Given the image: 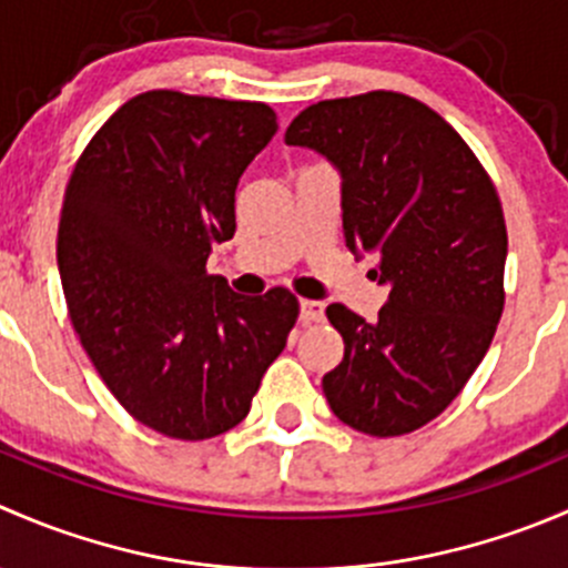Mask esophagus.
Masks as SVG:
<instances>
[{
    "instance_id": "esophagus-1",
    "label": "esophagus",
    "mask_w": 568,
    "mask_h": 568,
    "mask_svg": "<svg viewBox=\"0 0 568 568\" xmlns=\"http://www.w3.org/2000/svg\"><path fill=\"white\" fill-rule=\"evenodd\" d=\"M324 318V305L316 300H302L300 302V321L302 324H313V321Z\"/></svg>"
}]
</instances>
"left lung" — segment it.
<instances>
[{
    "label": "left lung",
    "instance_id": "1",
    "mask_svg": "<svg viewBox=\"0 0 568 568\" xmlns=\"http://www.w3.org/2000/svg\"><path fill=\"white\" fill-rule=\"evenodd\" d=\"M285 142L341 173L346 247L379 257L371 277L390 288L376 321L326 307L346 343L321 382L329 409L371 437L415 432L462 393L503 316L500 197L467 142L409 95L318 101Z\"/></svg>",
    "mask_w": 568,
    "mask_h": 568
}]
</instances>
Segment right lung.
Here are the masks:
<instances>
[{
	"label": "right lung",
	"instance_id": "add662e5",
	"mask_svg": "<svg viewBox=\"0 0 568 568\" xmlns=\"http://www.w3.org/2000/svg\"><path fill=\"white\" fill-rule=\"evenodd\" d=\"M274 134L266 104L151 90L101 125L68 181L57 263L71 321L120 406L164 437L239 426L300 316L291 291L242 296L205 274Z\"/></svg>",
	"mask_w": 568,
	"mask_h": 568
}]
</instances>
